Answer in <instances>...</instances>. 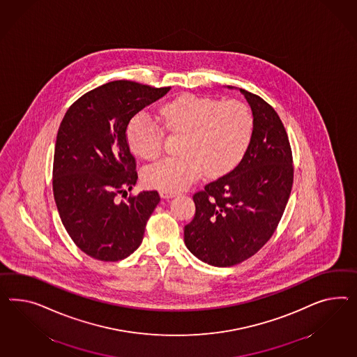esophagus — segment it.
<instances>
[{
  "mask_svg": "<svg viewBox=\"0 0 357 357\" xmlns=\"http://www.w3.org/2000/svg\"><path fill=\"white\" fill-rule=\"evenodd\" d=\"M178 193L176 192H170V191H161L160 192V196L162 197V199H172V197H175Z\"/></svg>",
  "mask_w": 357,
  "mask_h": 357,
  "instance_id": "34e87169",
  "label": "esophagus"
}]
</instances>
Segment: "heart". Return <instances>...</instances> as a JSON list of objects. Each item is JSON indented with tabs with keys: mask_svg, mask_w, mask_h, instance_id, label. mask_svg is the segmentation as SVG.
Listing matches in <instances>:
<instances>
[{
	"mask_svg": "<svg viewBox=\"0 0 357 357\" xmlns=\"http://www.w3.org/2000/svg\"><path fill=\"white\" fill-rule=\"evenodd\" d=\"M160 119L162 126L148 113L140 112L127 127L131 152L148 161L155 160L162 152L164 130L183 135L181 157L165 158L145 169L144 183L155 190H184L204 170L209 176L227 173L239 162L251 140V112L239 100L220 101L212 97L182 95L160 109Z\"/></svg>",
	"mask_w": 357,
	"mask_h": 357,
	"instance_id": "1",
	"label": "heart"
}]
</instances>
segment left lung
Here are the masks:
<instances>
[{
    "instance_id": "obj_1",
    "label": "left lung",
    "mask_w": 357,
    "mask_h": 357,
    "mask_svg": "<svg viewBox=\"0 0 357 357\" xmlns=\"http://www.w3.org/2000/svg\"><path fill=\"white\" fill-rule=\"evenodd\" d=\"M253 114L251 142L241 162L193 195L196 212L184 243L213 266L252 257L277 230L294 183L292 151L280 116L260 96L241 89Z\"/></svg>"
}]
</instances>
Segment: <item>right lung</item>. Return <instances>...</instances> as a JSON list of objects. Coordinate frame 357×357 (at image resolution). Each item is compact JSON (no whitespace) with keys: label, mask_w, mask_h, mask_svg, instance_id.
I'll use <instances>...</instances> for the list:
<instances>
[{"label":"right lung","mask_w":357,"mask_h":357,"mask_svg":"<svg viewBox=\"0 0 357 357\" xmlns=\"http://www.w3.org/2000/svg\"><path fill=\"white\" fill-rule=\"evenodd\" d=\"M170 87L114 80L79 97L58 128L53 195L61 221L80 251L100 261L123 260L137 250L160 203L157 191L119 202L137 181L127 126Z\"/></svg>","instance_id":"1"}]
</instances>
